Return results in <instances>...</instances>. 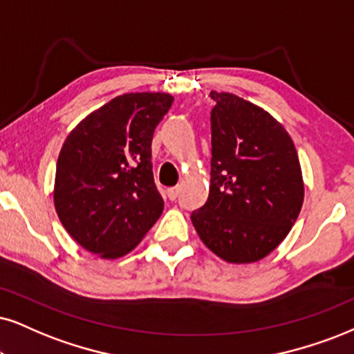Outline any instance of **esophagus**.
<instances>
[{
  "instance_id": "esophagus-1",
  "label": "esophagus",
  "mask_w": 354,
  "mask_h": 354,
  "mask_svg": "<svg viewBox=\"0 0 354 354\" xmlns=\"http://www.w3.org/2000/svg\"><path fill=\"white\" fill-rule=\"evenodd\" d=\"M170 200H177L178 195H180V187H174V189H169L167 192Z\"/></svg>"
}]
</instances>
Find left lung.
Segmentation results:
<instances>
[{
	"label": "left lung",
	"mask_w": 354,
	"mask_h": 354,
	"mask_svg": "<svg viewBox=\"0 0 354 354\" xmlns=\"http://www.w3.org/2000/svg\"><path fill=\"white\" fill-rule=\"evenodd\" d=\"M210 194L192 212L208 250L234 264L256 263L289 234L304 203L294 142L268 111L212 91Z\"/></svg>",
	"instance_id": "8db88e82"
}]
</instances>
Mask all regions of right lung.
Listing matches in <instances>:
<instances>
[{
  "mask_svg": "<svg viewBox=\"0 0 354 354\" xmlns=\"http://www.w3.org/2000/svg\"><path fill=\"white\" fill-rule=\"evenodd\" d=\"M174 98L126 93L85 118L65 139L54 203L68 234L106 259L128 254L164 210L151 144Z\"/></svg>",
  "mask_w": 354,
  "mask_h": 354,
  "instance_id": "add662e5",
  "label": "right lung"
}]
</instances>
